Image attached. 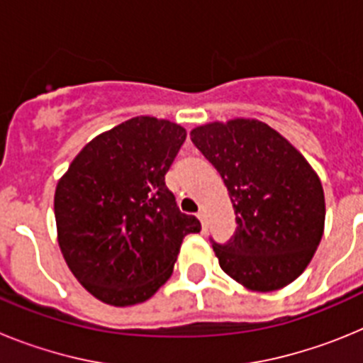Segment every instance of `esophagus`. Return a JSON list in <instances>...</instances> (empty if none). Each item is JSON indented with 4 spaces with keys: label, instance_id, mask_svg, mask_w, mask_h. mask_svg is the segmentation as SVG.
<instances>
[{
    "label": "esophagus",
    "instance_id": "obj_1",
    "mask_svg": "<svg viewBox=\"0 0 363 363\" xmlns=\"http://www.w3.org/2000/svg\"><path fill=\"white\" fill-rule=\"evenodd\" d=\"M198 218H200V221H201V227H207V221H205V218H207V214H205V211L203 209H200V213H198Z\"/></svg>",
    "mask_w": 363,
    "mask_h": 363
}]
</instances>
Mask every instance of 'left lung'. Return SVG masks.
I'll return each mask as SVG.
<instances>
[{"instance_id":"8db88e82","label":"left lung","mask_w":363,"mask_h":363,"mask_svg":"<svg viewBox=\"0 0 363 363\" xmlns=\"http://www.w3.org/2000/svg\"><path fill=\"white\" fill-rule=\"evenodd\" d=\"M192 143L220 172L236 234L214 243L220 267L245 289L271 293L311 264L325 225V198L311 163L278 130L251 118L211 121Z\"/></svg>"}]
</instances>
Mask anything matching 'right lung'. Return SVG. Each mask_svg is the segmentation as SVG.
Instances as JSON below:
<instances>
[{
  "mask_svg": "<svg viewBox=\"0 0 363 363\" xmlns=\"http://www.w3.org/2000/svg\"><path fill=\"white\" fill-rule=\"evenodd\" d=\"M185 136L169 120L130 118L86 143L57 182V243L70 272L99 301L149 300L171 278L185 236L201 230L165 185Z\"/></svg>",
  "mask_w": 363,
  "mask_h": 363,
  "instance_id": "right-lung-1",
  "label": "right lung"
}]
</instances>
